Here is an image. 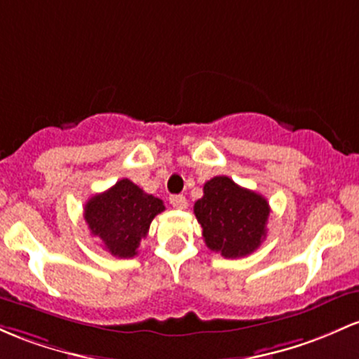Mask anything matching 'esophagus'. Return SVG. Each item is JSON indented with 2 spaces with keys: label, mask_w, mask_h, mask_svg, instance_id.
I'll return each instance as SVG.
<instances>
[{
  "label": "esophagus",
  "mask_w": 359,
  "mask_h": 359,
  "mask_svg": "<svg viewBox=\"0 0 359 359\" xmlns=\"http://www.w3.org/2000/svg\"><path fill=\"white\" fill-rule=\"evenodd\" d=\"M170 204H172L173 208H177V210H186V208H187V199H186V196H182V194L172 196V198H170Z\"/></svg>",
  "instance_id": "obj_1"
}]
</instances>
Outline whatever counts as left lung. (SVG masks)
<instances>
[{
  "mask_svg": "<svg viewBox=\"0 0 359 359\" xmlns=\"http://www.w3.org/2000/svg\"><path fill=\"white\" fill-rule=\"evenodd\" d=\"M194 215L203 226L208 249L226 259L245 257L266 238L269 203L250 189L240 187L230 177L218 175L203 187Z\"/></svg>",
  "mask_w": 359,
  "mask_h": 359,
  "instance_id": "1",
  "label": "left lung"
}]
</instances>
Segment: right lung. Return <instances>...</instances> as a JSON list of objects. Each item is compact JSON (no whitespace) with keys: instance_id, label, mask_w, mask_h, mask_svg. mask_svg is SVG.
<instances>
[{"instance_id":"1","label":"right lung","mask_w":359,"mask_h":359,"mask_svg":"<svg viewBox=\"0 0 359 359\" xmlns=\"http://www.w3.org/2000/svg\"><path fill=\"white\" fill-rule=\"evenodd\" d=\"M165 210L163 201L147 194L129 179H122L85 204V222L110 254L135 257L153 218Z\"/></svg>"}]
</instances>
